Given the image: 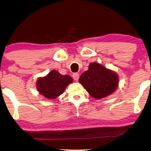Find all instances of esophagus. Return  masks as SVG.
<instances>
[{
    "label": "esophagus",
    "mask_w": 151,
    "mask_h": 151,
    "mask_svg": "<svg viewBox=\"0 0 151 151\" xmlns=\"http://www.w3.org/2000/svg\"><path fill=\"white\" fill-rule=\"evenodd\" d=\"M79 73H74L73 74V78L74 79V80H76V81H78V79H79Z\"/></svg>",
    "instance_id": "obj_1"
}]
</instances>
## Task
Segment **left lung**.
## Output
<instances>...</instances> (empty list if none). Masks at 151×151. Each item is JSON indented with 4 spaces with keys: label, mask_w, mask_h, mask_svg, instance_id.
Masks as SVG:
<instances>
[{
    "label": "left lung",
    "mask_w": 151,
    "mask_h": 151,
    "mask_svg": "<svg viewBox=\"0 0 151 151\" xmlns=\"http://www.w3.org/2000/svg\"><path fill=\"white\" fill-rule=\"evenodd\" d=\"M79 82L91 96L96 99L109 96L115 91L119 83L118 77L114 71L97 63L90 64L88 71L80 76Z\"/></svg>",
    "instance_id": "obj_1"
}]
</instances>
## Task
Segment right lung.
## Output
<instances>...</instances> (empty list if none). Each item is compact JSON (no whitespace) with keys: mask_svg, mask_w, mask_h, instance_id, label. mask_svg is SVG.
Segmentation results:
<instances>
[{"mask_svg":"<svg viewBox=\"0 0 151 151\" xmlns=\"http://www.w3.org/2000/svg\"><path fill=\"white\" fill-rule=\"evenodd\" d=\"M73 82L71 76L62 75L53 70L44 78H38L37 88L39 93L48 99H55L65 90L68 84Z\"/></svg>","mask_w":151,"mask_h":151,"instance_id":"1","label":"right lung"}]
</instances>
